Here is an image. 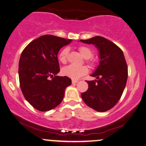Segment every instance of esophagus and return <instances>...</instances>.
<instances>
[{
    "label": "esophagus",
    "instance_id": "34e87169",
    "mask_svg": "<svg viewBox=\"0 0 146 146\" xmlns=\"http://www.w3.org/2000/svg\"><path fill=\"white\" fill-rule=\"evenodd\" d=\"M78 82V80H72V82L73 84H76V83H77Z\"/></svg>",
    "mask_w": 146,
    "mask_h": 146
}]
</instances>
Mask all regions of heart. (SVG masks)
<instances>
[{
	"label": "heart",
	"mask_w": 146,
	"mask_h": 146,
	"mask_svg": "<svg viewBox=\"0 0 146 146\" xmlns=\"http://www.w3.org/2000/svg\"><path fill=\"white\" fill-rule=\"evenodd\" d=\"M78 51L80 52L81 56L83 57L84 59H88L87 62L89 63L90 65H92L94 64V62L92 60H89V58L92 56V51L89 48L86 46H80L78 48ZM69 54L68 48H64L60 52L59 60L62 63L65 64L67 62L68 56ZM88 68L86 66H76L73 65H70L66 66L62 69V74L70 78L73 80H77L80 78L82 76L86 74L88 72Z\"/></svg>",
	"instance_id": "obj_1"
}]
</instances>
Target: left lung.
Segmentation results:
<instances>
[{
    "mask_svg": "<svg viewBox=\"0 0 146 146\" xmlns=\"http://www.w3.org/2000/svg\"><path fill=\"white\" fill-rule=\"evenodd\" d=\"M80 41L94 45L99 58V64L90 74L96 80L86 81L88 88L81 94V97L87 106L105 112L116 105L125 87L127 66L124 54L117 45L101 36Z\"/></svg>",
    "mask_w": 146,
    "mask_h": 146,
    "instance_id": "left-lung-1",
    "label": "left lung"
}]
</instances>
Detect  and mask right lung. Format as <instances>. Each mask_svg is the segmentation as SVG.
<instances>
[{
  "label": "right lung",
  "mask_w": 146,
  "mask_h": 146,
  "mask_svg": "<svg viewBox=\"0 0 146 146\" xmlns=\"http://www.w3.org/2000/svg\"><path fill=\"white\" fill-rule=\"evenodd\" d=\"M72 41L45 35L32 41L23 51L19 62L21 89L37 110L48 111L60 105L65 89L71 85L70 78L56 74L60 72L58 52Z\"/></svg>",
  "instance_id": "right-lung-1"
}]
</instances>
